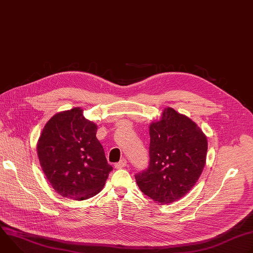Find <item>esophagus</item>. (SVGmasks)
Here are the masks:
<instances>
[{"instance_id":"obj_1","label":"esophagus","mask_w":253,"mask_h":253,"mask_svg":"<svg viewBox=\"0 0 253 253\" xmlns=\"http://www.w3.org/2000/svg\"><path fill=\"white\" fill-rule=\"evenodd\" d=\"M126 165H127V161H126L125 159H122V160H120L118 163L115 164V168H117V169H122V168H124Z\"/></svg>"}]
</instances>
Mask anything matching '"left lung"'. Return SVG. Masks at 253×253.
Listing matches in <instances>:
<instances>
[{
  "instance_id": "obj_1",
  "label": "left lung",
  "mask_w": 253,
  "mask_h": 253,
  "mask_svg": "<svg viewBox=\"0 0 253 253\" xmlns=\"http://www.w3.org/2000/svg\"><path fill=\"white\" fill-rule=\"evenodd\" d=\"M149 165L135 174L140 190L161 204L184 196L204 168L207 139L188 117L167 108L149 129Z\"/></svg>"
}]
</instances>
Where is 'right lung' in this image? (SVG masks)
Listing matches in <instances>:
<instances>
[{
    "label": "right lung",
    "mask_w": 253,
    "mask_h": 253,
    "mask_svg": "<svg viewBox=\"0 0 253 253\" xmlns=\"http://www.w3.org/2000/svg\"><path fill=\"white\" fill-rule=\"evenodd\" d=\"M80 108L53 116L38 142V156L52 187L61 196L85 200L103 188L113 169L96 137L97 126Z\"/></svg>",
    "instance_id": "right-lung-1"
}]
</instances>
